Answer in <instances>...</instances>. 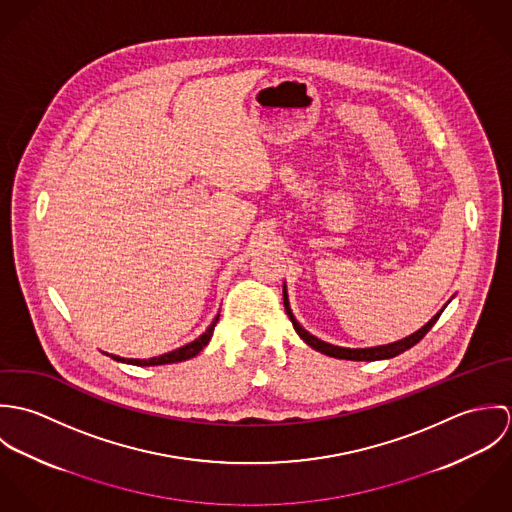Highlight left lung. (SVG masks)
I'll return each instance as SVG.
<instances>
[{
    "mask_svg": "<svg viewBox=\"0 0 512 512\" xmlns=\"http://www.w3.org/2000/svg\"><path fill=\"white\" fill-rule=\"evenodd\" d=\"M284 307H286V313L290 315V319H292L293 329H295V333L311 347V349H315V351H319V353H323V355H327V357H335V359H345V361H380V359H392V357H396V355H400V353H404L406 349H410V347H414L416 343H420V339H424L426 337V333L434 327V323L438 321L439 315H441V311L436 313L422 329H418L416 333H412L410 337H406V339H400V341H396V343H390V345H380V347H370V349H347V347H337V345H329V343H325V341H321V339H317V337H313L311 333H307L297 321H295V317H293L292 309H290V301H288V292H286V284H284Z\"/></svg>",
    "mask_w": 512,
    "mask_h": 512,
    "instance_id": "8db88e82",
    "label": "left lung"
}]
</instances>
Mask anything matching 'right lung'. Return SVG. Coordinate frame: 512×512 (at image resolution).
Instances as JSON below:
<instances>
[{"instance_id":"add662e5","label":"right lung","mask_w":512,"mask_h":512,"mask_svg":"<svg viewBox=\"0 0 512 512\" xmlns=\"http://www.w3.org/2000/svg\"><path fill=\"white\" fill-rule=\"evenodd\" d=\"M219 321V315L213 319V323L209 325V329L195 341L187 343L185 347H179L171 353H165V355H159V357H153V359H124V357H116V355H110L114 361H120V363H128V365L136 366H157V365H171V363H181V361H189L193 357H197L211 341L213 337V331H215V325Z\"/></svg>"}]
</instances>
